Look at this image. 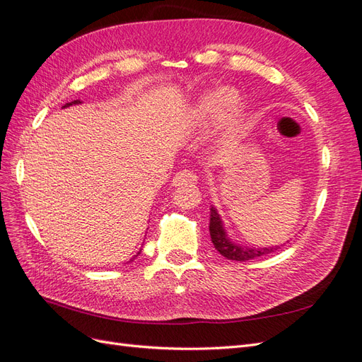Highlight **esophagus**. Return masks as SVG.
Masks as SVG:
<instances>
[{
	"instance_id": "34e87169",
	"label": "esophagus",
	"mask_w": 362,
	"mask_h": 362,
	"mask_svg": "<svg viewBox=\"0 0 362 362\" xmlns=\"http://www.w3.org/2000/svg\"><path fill=\"white\" fill-rule=\"evenodd\" d=\"M196 181H198V178H196V175L192 170H181L173 177L172 185L177 187V185H182V184H194Z\"/></svg>"
}]
</instances>
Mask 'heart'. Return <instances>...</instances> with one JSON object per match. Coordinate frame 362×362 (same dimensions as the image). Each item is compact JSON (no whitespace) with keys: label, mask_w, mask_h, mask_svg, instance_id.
Returning a JSON list of instances; mask_svg holds the SVG:
<instances>
[{"label":"heart","mask_w":362,"mask_h":362,"mask_svg":"<svg viewBox=\"0 0 362 362\" xmlns=\"http://www.w3.org/2000/svg\"><path fill=\"white\" fill-rule=\"evenodd\" d=\"M243 117V104L235 90L229 87L202 93L193 104L187 124L193 129H201L213 120H217L218 129L223 137L234 136Z\"/></svg>","instance_id":"heart-1"}]
</instances>
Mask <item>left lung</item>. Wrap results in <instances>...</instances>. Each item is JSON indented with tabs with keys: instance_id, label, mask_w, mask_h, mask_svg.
Returning <instances> with one entry per match:
<instances>
[{
	"instance_id": "8db88e82",
	"label": "left lung",
	"mask_w": 362,
	"mask_h": 362,
	"mask_svg": "<svg viewBox=\"0 0 362 362\" xmlns=\"http://www.w3.org/2000/svg\"><path fill=\"white\" fill-rule=\"evenodd\" d=\"M210 235H211V242L217 252L221 255H223L226 259H233V261H247V259H254L257 257H262L272 254L279 249V246H273V247H247L237 245L231 242V238L228 237L223 222L221 218V214L217 213L214 206L210 208Z\"/></svg>"
}]
</instances>
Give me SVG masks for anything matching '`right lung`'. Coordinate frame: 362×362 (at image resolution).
Wrapping results in <instances>:
<instances>
[{
    "instance_id": "obj_1",
    "label": "right lung",
    "mask_w": 362,
    "mask_h": 362,
    "mask_svg": "<svg viewBox=\"0 0 362 362\" xmlns=\"http://www.w3.org/2000/svg\"><path fill=\"white\" fill-rule=\"evenodd\" d=\"M74 104H75V105H76V104H81V101H80V100H76V101H72V103H68V104H64L63 107H69V105H74ZM139 254H140V252H137V255H139ZM137 255H136V257H137ZM136 257H134V258H136ZM134 258H131L129 261H133Z\"/></svg>"
}]
</instances>
